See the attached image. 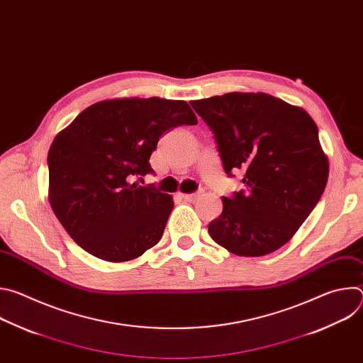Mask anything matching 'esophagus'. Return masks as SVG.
I'll list each match as a JSON object with an SVG mask.
<instances>
[{
    "instance_id": "34e87169",
    "label": "esophagus",
    "mask_w": 363,
    "mask_h": 363,
    "mask_svg": "<svg viewBox=\"0 0 363 363\" xmlns=\"http://www.w3.org/2000/svg\"><path fill=\"white\" fill-rule=\"evenodd\" d=\"M181 198H184L185 201H189V202H194L199 198V194H179Z\"/></svg>"
}]
</instances>
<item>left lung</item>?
<instances>
[{
	"mask_svg": "<svg viewBox=\"0 0 363 363\" xmlns=\"http://www.w3.org/2000/svg\"><path fill=\"white\" fill-rule=\"evenodd\" d=\"M214 132L225 174L244 191L223 196L211 238L242 257L270 254L293 238L319 202L329 161L318 126L300 106L267 93L233 91L191 101Z\"/></svg>",
	"mask_w": 363,
	"mask_h": 363,
	"instance_id": "1",
	"label": "left lung"
}]
</instances>
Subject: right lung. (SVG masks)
Wrapping results in <instances>:
<instances>
[{
  "instance_id": "add662e5",
  "label": "right lung",
  "mask_w": 363,
  "mask_h": 363,
  "mask_svg": "<svg viewBox=\"0 0 363 363\" xmlns=\"http://www.w3.org/2000/svg\"><path fill=\"white\" fill-rule=\"evenodd\" d=\"M185 100L122 97L94 103L57 133L48 150V201L89 254L122 263L157 245L172 195L132 179L149 165L164 132L196 125Z\"/></svg>"
}]
</instances>
